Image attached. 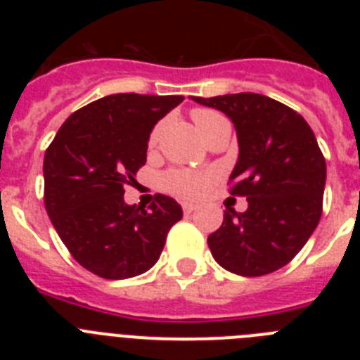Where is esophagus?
I'll list each match as a JSON object with an SVG mask.
<instances>
[{
    "label": "esophagus",
    "instance_id": "obj_1",
    "mask_svg": "<svg viewBox=\"0 0 360 360\" xmlns=\"http://www.w3.org/2000/svg\"><path fill=\"white\" fill-rule=\"evenodd\" d=\"M182 209H184V212H186V214H189V212H193L196 209V205L195 203H189V202H184L182 203Z\"/></svg>",
    "mask_w": 360,
    "mask_h": 360
}]
</instances>
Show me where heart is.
I'll return each instance as SVG.
<instances>
[{
    "label": "heart",
    "mask_w": 360,
    "mask_h": 360,
    "mask_svg": "<svg viewBox=\"0 0 360 360\" xmlns=\"http://www.w3.org/2000/svg\"><path fill=\"white\" fill-rule=\"evenodd\" d=\"M193 120H195L198 131L202 133L203 139H205L209 129H211L218 120H224V117L212 110L198 108V110L193 111ZM158 133H160V126H157V128L151 131L149 144H155V142H157ZM212 178L214 176H212L211 173H196V171L174 169L162 176V187H164L165 191L173 193V195L182 196V198H198V196H202L203 193H205V189L209 187Z\"/></svg>",
    "instance_id": "b5f03b06"
}]
</instances>
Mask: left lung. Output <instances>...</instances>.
<instances>
[{"label": "left lung", "mask_w": 360, "mask_h": 360, "mask_svg": "<svg viewBox=\"0 0 360 360\" xmlns=\"http://www.w3.org/2000/svg\"><path fill=\"white\" fill-rule=\"evenodd\" d=\"M193 101L234 124L240 155L231 195L249 202L245 212H224L221 227L207 238L212 257L232 274H270L294 259L321 219L326 162L316 135L297 111L265 95Z\"/></svg>", "instance_id": "8db88e82"}]
</instances>
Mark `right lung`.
Wrapping results in <instances>:
<instances>
[{"label": "right lung", "mask_w": 360, "mask_h": 360, "mask_svg": "<svg viewBox=\"0 0 360 360\" xmlns=\"http://www.w3.org/2000/svg\"><path fill=\"white\" fill-rule=\"evenodd\" d=\"M182 95L115 94L73 111L44 153V207L73 259L104 279L144 274L182 207L165 195L146 209L124 186L146 164L149 133Z\"/></svg>", "instance_id": "right-lung-1"}]
</instances>
